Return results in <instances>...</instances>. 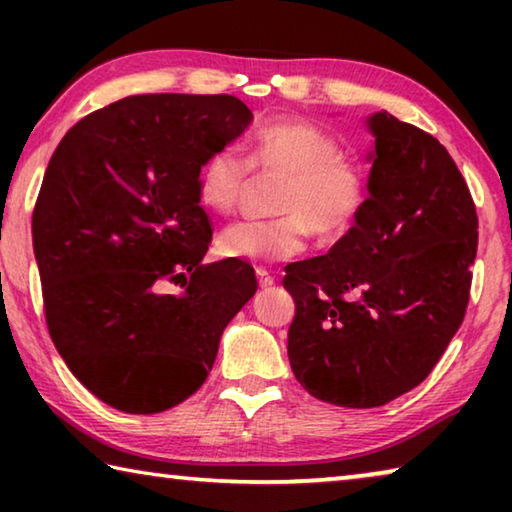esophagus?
<instances>
[{
	"label": "esophagus",
	"mask_w": 512,
	"mask_h": 512,
	"mask_svg": "<svg viewBox=\"0 0 512 512\" xmlns=\"http://www.w3.org/2000/svg\"><path fill=\"white\" fill-rule=\"evenodd\" d=\"M257 275H259V287H262V291H259V302H262L264 298H268V296H271V293L275 291V287H273V277L271 275H268V271H266V268H257Z\"/></svg>",
	"instance_id": "obj_1"
}]
</instances>
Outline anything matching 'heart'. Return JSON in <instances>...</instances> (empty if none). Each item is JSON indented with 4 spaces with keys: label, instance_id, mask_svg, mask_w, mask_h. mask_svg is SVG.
I'll return each instance as SVG.
<instances>
[{
    "label": "heart",
    "instance_id": "heart-1",
    "mask_svg": "<svg viewBox=\"0 0 512 512\" xmlns=\"http://www.w3.org/2000/svg\"><path fill=\"white\" fill-rule=\"evenodd\" d=\"M343 221V214L336 212V214H327V223H339Z\"/></svg>",
    "mask_w": 512,
    "mask_h": 512
}]
</instances>
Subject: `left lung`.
I'll return each instance as SVG.
<instances>
[{
    "instance_id": "left-lung-1",
    "label": "left lung",
    "mask_w": 512,
    "mask_h": 512,
    "mask_svg": "<svg viewBox=\"0 0 512 512\" xmlns=\"http://www.w3.org/2000/svg\"><path fill=\"white\" fill-rule=\"evenodd\" d=\"M230 94H135L60 140L33 210L47 327L72 375L124 413L205 384L223 329L257 291L241 259L207 262L201 167L246 131Z\"/></svg>"
}]
</instances>
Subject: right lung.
<instances>
[{
  "mask_svg": "<svg viewBox=\"0 0 512 512\" xmlns=\"http://www.w3.org/2000/svg\"><path fill=\"white\" fill-rule=\"evenodd\" d=\"M366 128L372 169L354 225L327 255L284 268L293 375L350 409L409 393L443 357L470 300L479 237L470 189L436 137L386 110Z\"/></svg>",
  "mask_w": 512,
  "mask_h": 512,
  "instance_id": "add662e5",
  "label": "right lung"
}]
</instances>
